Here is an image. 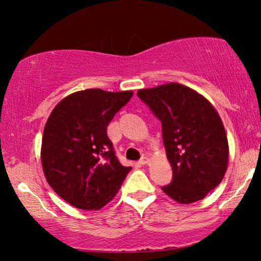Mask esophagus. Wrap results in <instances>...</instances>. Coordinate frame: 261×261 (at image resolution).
I'll list each match as a JSON object with an SVG mask.
<instances>
[{
  "label": "esophagus",
  "instance_id": "obj_1",
  "mask_svg": "<svg viewBox=\"0 0 261 261\" xmlns=\"http://www.w3.org/2000/svg\"><path fill=\"white\" fill-rule=\"evenodd\" d=\"M148 162H149V159H148L147 156H144V158H141L140 160H139V163H140V165H147Z\"/></svg>",
  "mask_w": 261,
  "mask_h": 261
}]
</instances>
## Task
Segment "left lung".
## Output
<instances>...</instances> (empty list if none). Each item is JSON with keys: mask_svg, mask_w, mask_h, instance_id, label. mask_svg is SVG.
Instances as JSON below:
<instances>
[{"mask_svg": "<svg viewBox=\"0 0 261 261\" xmlns=\"http://www.w3.org/2000/svg\"><path fill=\"white\" fill-rule=\"evenodd\" d=\"M162 123L173 180L162 191L179 204L204 199L223 179L228 138L219 113L205 96L178 83L137 92Z\"/></svg>", "mask_w": 261, "mask_h": 261, "instance_id": "1", "label": "left lung"}]
</instances>
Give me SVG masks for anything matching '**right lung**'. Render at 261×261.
<instances>
[{
	"label": "right lung",
	"mask_w": 261,
	"mask_h": 261,
	"mask_svg": "<svg viewBox=\"0 0 261 261\" xmlns=\"http://www.w3.org/2000/svg\"><path fill=\"white\" fill-rule=\"evenodd\" d=\"M132 95V91H78L61 100L48 117L42 170L51 189L73 207L102 208L132 169L121 165L107 136L110 121Z\"/></svg>",
	"instance_id": "right-lung-1"
}]
</instances>
